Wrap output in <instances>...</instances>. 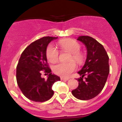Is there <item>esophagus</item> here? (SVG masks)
Masks as SVG:
<instances>
[{"instance_id": "esophagus-1", "label": "esophagus", "mask_w": 122, "mask_h": 122, "mask_svg": "<svg viewBox=\"0 0 122 122\" xmlns=\"http://www.w3.org/2000/svg\"><path fill=\"white\" fill-rule=\"evenodd\" d=\"M60 79L62 81H68L70 79L69 78H66V77H60Z\"/></svg>"}]
</instances>
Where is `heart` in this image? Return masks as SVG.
Instances as JSON below:
<instances>
[{
	"mask_svg": "<svg viewBox=\"0 0 122 122\" xmlns=\"http://www.w3.org/2000/svg\"><path fill=\"white\" fill-rule=\"evenodd\" d=\"M60 47L62 50L66 51L71 53L69 62H62L55 65L53 71L56 74L62 77H68L76 68V63L73 60L78 64H81L84 62V56L79 52L80 45L76 41L73 40H66L59 43ZM46 57L50 62H56L59 57V52L53 45H49L46 49Z\"/></svg>",
	"mask_w": 122,
	"mask_h": 122,
	"instance_id": "b5f03b06",
	"label": "heart"
}]
</instances>
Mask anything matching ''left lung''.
I'll return each instance as SVG.
<instances>
[{"label":"left lung","instance_id":"8db88e82","mask_svg":"<svg viewBox=\"0 0 122 122\" xmlns=\"http://www.w3.org/2000/svg\"><path fill=\"white\" fill-rule=\"evenodd\" d=\"M77 40L87 49V58L84 66L77 72L81 77L77 79L79 86L72 90L74 97L81 100L95 98L103 90L109 73V57L102 45L89 36H80ZM85 75L87 77L83 79Z\"/></svg>","mask_w":122,"mask_h":122}]
</instances>
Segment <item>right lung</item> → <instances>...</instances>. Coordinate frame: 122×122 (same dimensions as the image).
Listing matches in <instances>:
<instances>
[{
  "label": "right lung",
  "instance_id": "right-lung-1",
  "mask_svg": "<svg viewBox=\"0 0 122 122\" xmlns=\"http://www.w3.org/2000/svg\"><path fill=\"white\" fill-rule=\"evenodd\" d=\"M57 37L45 36L28 46L22 52L16 67V80L24 95L35 102H44L54 95L52 85L60 78L52 74L48 67L46 49L48 45ZM45 70L48 73L46 80L41 77Z\"/></svg>",
  "mask_w": 122,
  "mask_h": 122
}]
</instances>
